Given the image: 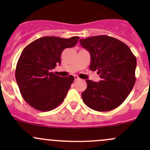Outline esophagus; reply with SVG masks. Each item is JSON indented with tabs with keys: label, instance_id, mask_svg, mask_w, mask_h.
Here are the masks:
<instances>
[{
	"label": "esophagus",
	"instance_id": "34e87169",
	"mask_svg": "<svg viewBox=\"0 0 150 150\" xmlns=\"http://www.w3.org/2000/svg\"><path fill=\"white\" fill-rule=\"evenodd\" d=\"M74 78H75V81H80V80H81V78H80L78 75H75Z\"/></svg>",
	"mask_w": 150,
	"mask_h": 150
}]
</instances>
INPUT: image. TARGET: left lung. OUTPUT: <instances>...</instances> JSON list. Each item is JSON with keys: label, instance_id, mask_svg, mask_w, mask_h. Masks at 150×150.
Segmentation results:
<instances>
[{"label": "left lung", "instance_id": "8db88e82", "mask_svg": "<svg viewBox=\"0 0 150 150\" xmlns=\"http://www.w3.org/2000/svg\"><path fill=\"white\" fill-rule=\"evenodd\" d=\"M80 43L90 53V69L97 70L102 78L98 83L86 80L83 101L96 111L117 108L135 84L137 58L126 44L110 36H92L81 39Z\"/></svg>", "mask_w": 150, "mask_h": 150}]
</instances>
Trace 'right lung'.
Here are the masks:
<instances>
[{"label": "right lung", "mask_w": 150, "mask_h": 150, "mask_svg": "<svg viewBox=\"0 0 150 150\" xmlns=\"http://www.w3.org/2000/svg\"><path fill=\"white\" fill-rule=\"evenodd\" d=\"M79 37L62 38L47 36L37 39L22 51L15 72L23 99L30 106L42 112L52 110L64 101L74 77L62 78L50 70L61 63V54L74 47Z\"/></svg>", "instance_id": "add662e5"}]
</instances>
